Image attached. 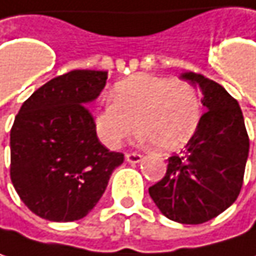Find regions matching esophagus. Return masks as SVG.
<instances>
[{
  "instance_id": "obj_1",
  "label": "esophagus",
  "mask_w": 256,
  "mask_h": 256,
  "mask_svg": "<svg viewBox=\"0 0 256 256\" xmlns=\"http://www.w3.org/2000/svg\"><path fill=\"white\" fill-rule=\"evenodd\" d=\"M126 161L130 164H138L142 161V155L140 154H126Z\"/></svg>"
}]
</instances>
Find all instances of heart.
Returning <instances> with one entry per match:
<instances>
[{
    "mask_svg": "<svg viewBox=\"0 0 256 256\" xmlns=\"http://www.w3.org/2000/svg\"><path fill=\"white\" fill-rule=\"evenodd\" d=\"M199 116V98L189 83L140 73L114 86L111 102L96 110L94 123L108 148H118L136 124L140 144L172 152L188 144Z\"/></svg>",
    "mask_w": 256,
    "mask_h": 256,
    "instance_id": "1",
    "label": "heart"
}]
</instances>
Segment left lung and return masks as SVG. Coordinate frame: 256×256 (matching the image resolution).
I'll return each instance as SVG.
<instances>
[{
	"label": "left lung",
	"mask_w": 256,
	"mask_h": 256,
	"mask_svg": "<svg viewBox=\"0 0 256 256\" xmlns=\"http://www.w3.org/2000/svg\"><path fill=\"white\" fill-rule=\"evenodd\" d=\"M182 79L199 88L206 112L186 150L168 158L162 180L150 195L168 220L200 224L226 211L240 194L249 138L239 102L208 78L186 72Z\"/></svg>",
	"instance_id": "1"
}]
</instances>
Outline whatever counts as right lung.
<instances>
[{"label": "right lung", "mask_w": 256, "mask_h": 256, "mask_svg": "<svg viewBox=\"0 0 256 256\" xmlns=\"http://www.w3.org/2000/svg\"><path fill=\"white\" fill-rule=\"evenodd\" d=\"M108 72L73 70L35 90L10 133V176L24 205L40 218L80 220L98 204L124 155L100 142L86 105L105 88Z\"/></svg>", "instance_id": "1"}]
</instances>
